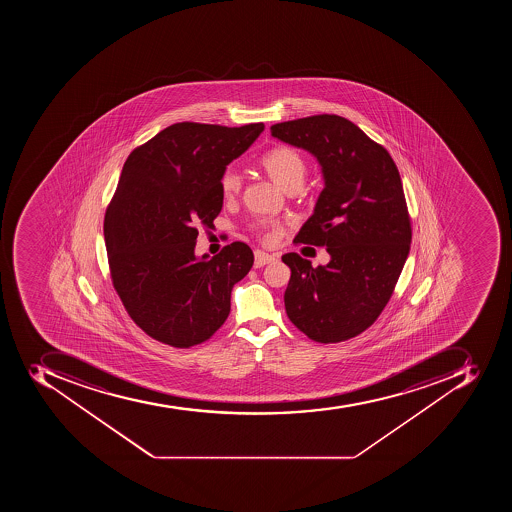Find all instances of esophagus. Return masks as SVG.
I'll return each mask as SVG.
<instances>
[{
	"mask_svg": "<svg viewBox=\"0 0 512 512\" xmlns=\"http://www.w3.org/2000/svg\"><path fill=\"white\" fill-rule=\"evenodd\" d=\"M275 261V256L264 253V251H254V267H264L269 262Z\"/></svg>",
	"mask_w": 512,
	"mask_h": 512,
	"instance_id": "34e87169",
	"label": "esophagus"
}]
</instances>
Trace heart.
Returning <instances> with one entry per match:
<instances>
[{"instance_id": "1", "label": "heart", "mask_w": 512, "mask_h": 512, "mask_svg": "<svg viewBox=\"0 0 512 512\" xmlns=\"http://www.w3.org/2000/svg\"><path fill=\"white\" fill-rule=\"evenodd\" d=\"M259 165L266 171L272 181L277 184L280 189L288 190L299 189L302 181L306 178L307 165L306 160L302 157L298 150L293 149L290 145H278L274 149L262 155ZM222 194L226 198H234L240 192L242 187V179L235 169L229 168L222 173L221 181ZM256 229L261 232L264 240H269L278 229L272 222H259Z\"/></svg>"}]
</instances>
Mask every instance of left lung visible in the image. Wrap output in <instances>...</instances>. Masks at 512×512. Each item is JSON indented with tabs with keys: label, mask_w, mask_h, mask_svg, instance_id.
<instances>
[{
	"label": "left lung",
	"mask_w": 512,
	"mask_h": 512,
	"mask_svg": "<svg viewBox=\"0 0 512 512\" xmlns=\"http://www.w3.org/2000/svg\"><path fill=\"white\" fill-rule=\"evenodd\" d=\"M270 133L312 153L325 182L294 242L326 246L330 262L312 267L299 254H283L291 269L286 314L317 343L354 338L383 312L410 253L399 169L383 145L338 115L283 121Z\"/></svg>",
	"instance_id": "8db88e82"
}]
</instances>
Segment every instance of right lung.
<instances>
[{
    "label": "right lung",
    "mask_w": 512,
    "mask_h": 512,
    "mask_svg": "<svg viewBox=\"0 0 512 512\" xmlns=\"http://www.w3.org/2000/svg\"><path fill=\"white\" fill-rule=\"evenodd\" d=\"M262 131V123H176L121 169L104 219L110 274L129 317L160 343H203L229 317L230 293L253 267V251L234 242L198 258L195 242L198 227H213L221 213L222 173Z\"/></svg>",
    "instance_id": "obj_1"
}]
</instances>
